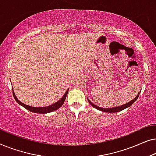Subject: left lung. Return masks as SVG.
Masks as SVG:
<instances>
[{"label": "left lung", "instance_id": "left-lung-1", "mask_svg": "<svg viewBox=\"0 0 156 156\" xmlns=\"http://www.w3.org/2000/svg\"><path fill=\"white\" fill-rule=\"evenodd\" d=\"M140 92L138 94V95L136 96V97L134 98V99L133 100H131V101H129V103L126 104H123V105L121 106H119V107H114V108H101L99 107V106H96L92 102H91L90 101H89V99H88V101L89 103L91 104V106H93V107H94L95 108H97V109L98 110H100L101 111V112H109V113H114V112H121V111H122L123 109H125V108H126L128 107H129L130 106L132 105L134 102H135L136 100H137V99L138 98V97H139V94H140Z\"/></svg>", "mask_w": 156, "mask_h": 156}]
</instances>
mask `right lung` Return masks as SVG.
I'll return each instance as SVG.
<instances>
[{"mask_svg":"<svg viewBox=\"0 0 156 156\" xmlns=\"http://www.w3.org/2000/svg\"><path fill=\"white\" fill-rule=\"evenodd\" d=\"M68 91H69V89H67V91H66L63 97H62L58 101H57L56 103L53 104H52V105H50L49 106H45V107H33V106H30L26 105V104H24L18 99V98L16 97V94H14L13 89H12V95H13L16 101L18 102L20 105L23 106V107H24L25 108H26V109H27L28 111H30V112H32L34 113H37V114H47V113L54 112V111L58 109L59 108H60L61 106H62V104H64V102H65V101L66 97H67Z\"/></svg>","mask_w":156,"mask_h":156,"instance_id":"1","label":"right lung"}]
</instances>
